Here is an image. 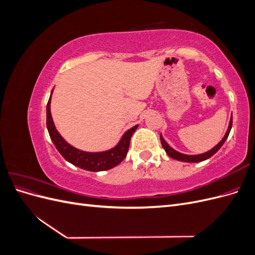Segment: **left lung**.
Segmentation results:
<instances>
[{"label":"left lung","mask_w":255,"mask_h":255,"mask_svg":"<svg viewBox=\"0 0 255 255\" xmlns=\"http://www.w3.org/2000/svg\"><path fill=\"white\" fill-rule=\"evenodd\" d=\"M232 122H233V119H232V117H231L230 123H229V128L227 129L226 135L223 136L222 139L217 144H216L213 149H211L210 151H207L205 153H202V154H197V155H188V154H183L181 152H177L174 149H172L171 146L165 141V139L163 138V136H161V134H160V142H161V145H163V148L165 149L166 153L171 158L176 159V160H180V161H186V163H199V161H203V160H205L207 158L212 157L214 154L221 148L222 144L225 143V141L227 140V138H228V136L230 134L231 128H232Z\"/></svg>","instance_id":"obj_1"}]
</instances>
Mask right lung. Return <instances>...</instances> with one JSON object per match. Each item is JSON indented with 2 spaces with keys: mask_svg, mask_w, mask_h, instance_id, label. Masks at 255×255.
I'll return each instance as SVG.
<instances>
[{
  "mask_svg": "<svg viewBox=\"0 0 255 255\" xmlns=\"http://www.w3.org/2000/svg\"><path fill=\"white\" fill-rule=\"evenodd\" d=\"M53 90L51 91V96L47 104V128L51 139L54 145L56 146L58 152L61 154V156H63L67 161H69V163H71L76 167L82 168L84 170L94 172L109 170V169H112L119 165L127 156L130 137H132L138 126H135L128 129L121 137L119 142L116 144L114 148L107 151L85 152L76 149L71 144H69L64 138L61 137L53 122L51 115V97L53 94Z\"/></svg>",
  "mask_w": 255,
  "mask_h": 255,
  "instance_id": "1",
  "label": "right lung"
}]
</instances>
